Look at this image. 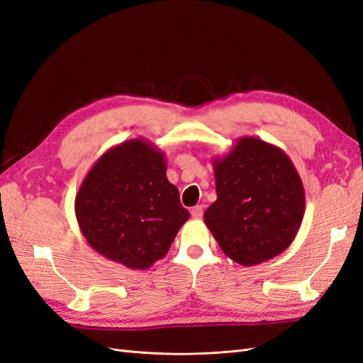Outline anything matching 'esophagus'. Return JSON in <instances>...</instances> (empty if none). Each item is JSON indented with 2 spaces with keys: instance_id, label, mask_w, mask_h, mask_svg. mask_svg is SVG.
<instances>
[{
  "instance_id": "34e87169",
  "label": "esophagus",
  "mask_w": 363,
  "mask_h": 363,
  "mask_svg": "<svg viewBox=\"0 0 363 363\" xmlns=\"http://www.w3.org/2000/svg\"><path fill=\"white\" fill-rule=\"evenodd\" d=\"M191 215H192V218H195V219H200V218L203 216V207H201V206L192 207V208H191Z\"/></svg>"
}]
</instances>
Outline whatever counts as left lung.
<instances>
[{"instance_id":"8db88e82","label":"left lung","mask_w":363,"mask_h":363,"mask_svg":"<svg viewBox=\"0 0 363 363\" xmlns=\"http://www.w3.org/2000/svg\"><path fill=\"white\" fill-rule=\"evenodd\" d=\"M216 201L204 223L239 265L276 257L298 233L306 196L292 160L281 148L244 136L225 156L213 159Z\"/></svg>"}]
</instances>
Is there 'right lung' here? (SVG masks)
Returning <instances> with one entry per match:
<instances>
[{"mask_svg": "<svg viewBox=\"0 0 363 363\" xmlns=\"http://www.w3.org/2000/svg\"><path fill=\"white\" fill-rule=\"evenodd\" d=\"M74 207L87 244L130 269L155 265L189 219L167 179L164 155L144 139L107 150L87 172Z\"/></svg>", "mask_w": 363, "mask_h": 363, "instance_id": "right-lung-1", "label": "right lung"}]
</instances>
